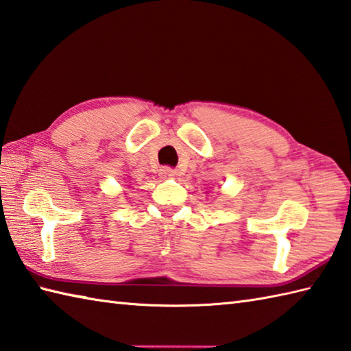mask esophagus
I'll list each match as a JSON object with an SVG mask.
<instances>
[{
  "instance_id": "obj_1",
  "label": "esophagus",
  "mask_w": 351,
  "mask_h": 351,
  "mask_svg": "<svg viewBox=\"0 0 351 351\" xmlns=\"http://www.w3.org/2000/svg\"><path fill=\"white\" fill-rule=\"evenodd\" d=\"M159 176L162 178H171V177H176L177 176V171L174 168H171V167H163L159 171Z\"/></svg>"
}]
</instances>
